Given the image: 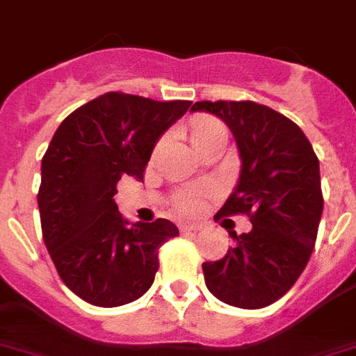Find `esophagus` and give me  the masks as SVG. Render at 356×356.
<instances>
[{
	"label": "esophagus",
	"mask_w": 356,
	"mask_h": 356,
	"mask_svg": "<svg viewBox=\"0 0 356 356\" xmlns=\"http://www.w3.org/2000/svg\"><path fill=\"white\" fill-rule=\"evenodd\" d=\"M204 227L202 224H198V222H187V220H184V222H180V231L181 233H189V231H200V229Z\"/></svg>",
	"instance_id": "obj_1"
}]
</instances>
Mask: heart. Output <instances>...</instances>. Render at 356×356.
<instances>
[{
    "mask_svg": "<svg viewBox=\"0 0 356 356\" xmlns=\"http://www.w3.org/2000/svg\"><path fill=\"white\" fill-rule=\"evenodd\" d=\"M216 134H225L224 125L220 122H214V120H202L193 129V143L196 145V143L216 136ZM172 204L180 213H198L204 207V198H202L200 191L184 189L180 193H176L175 198H172Z\"/></svg>",
    "mask_w": 356,
    "mask_h": 356,
    "instance_id": "b5f03b06",
    "label": "heart"
}]
</instances>
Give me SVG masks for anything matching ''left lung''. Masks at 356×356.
Listing matches in <instances>:
<instances>
[{
	"instance_id": "1",
	"label": "left lung",
	"mask_w": 356,
	"mask_h": 356,
	"mask_svg": "<svg viewBox=\"0 0 356 356\" xmlns=\"http://www.w3.org/2000/svg\"><path fill=\"white\" fill-rule=\"evenodd\" d=\"M231 129L240 154L236 187L214 218L243 213L249 233L236 234L222 260L204 262L205 286L224 304L260 309L293 287L309 262L324 209L320 165L302 129L254 102H196Z\"/></svg>"
}]
</instances>
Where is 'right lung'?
Masks as SVG:
<instances>
[{
	"label": "right lung",
	"instance_id": "1",
	"mask_svg": "<svg viewBox=\"0 0 356 356\" xmlns=\"http://www.w3.org/2000/svg\"><path fill=\"white\" fill-rule=\"evenodd\" d=\"M191 102L107 92L69 114L41 160V231L56 271L81 300L118 307L145 295L158 249L178 227L129 224L114 204L123 176L143 180L152 149Z\"/></svg>",
	"mask_w": 356,
	"mask_h": 356
}]
</instances>
